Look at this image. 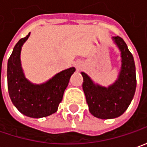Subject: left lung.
I'll list each match as a JSON object with an SVG mask.
<instances>
[{
    "mask_svg": "<svg viewBox=\"0 0 147 147\" xmlns=\"http://www.w3.org/2000/svg\"><path fill=\"white\" fill-rule=\"evenodd\" d=\"M113 40L121 51L122 67L117 81L108 88L94 84L82 72L84 93L90 113L99 119H113L124 113L134 98L136 86V68L133 54L119 36Z\"/></svg>",
    "mask_w": 147,
    "mask_h": 147,
    "instance_id": "8db88e82",
    "label": "left lung"
}]
</instances>
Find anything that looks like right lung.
Instances as JSON below:
<instances>
[{"mask_svg": "<svg viewBox=\"0 0 147 147\" xmlns=\"http://www.w3.org/2000/svg\"><path fill=\"white\" fill-rule=\"evenodd\" d=\"M29 36L30 32L18 40L9 58L8 90L12 102L22 114L32 118H41L57 111L70 77L76 69L71 67L63 71L43 84L30 83L24 77L20 63L21 48Z\"/></svg>", "mask_w": 147, "mask_h": 147, "instance_id": "right-lung-1", "label": "right lung"}]
</instances>
